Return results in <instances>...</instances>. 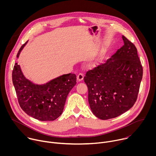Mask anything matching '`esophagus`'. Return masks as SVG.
<instances>
[{"label":"esophagus","mask_w":156,"mask_h":156,"mask_svg":"<svg viewBox=\"0 0 156 156\" xmlns=\"http://www.w3.org/2000/svg\"><path fill=\"white\" fill-rule=\"evenodd\" d=\"M83 78H84V75H83L82 73H80V74L78 75V76H77V80H78V81H82V80H83Z\"/></svg>","instance_id":"1"}]
</instances>
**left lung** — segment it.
Segmentation results:
<instances>
[{
    "label": "left lung",
    "mask_w": 156,
    "mask_h": 156,
    "mask_svg": "<svg viewBox=\"0 0 156 156\" xmlns=\"http://www.w3.org/2000/svg\"><path fill=\"white\" fill-rule=\"evenodd\" d=\"M122 39L123 46L84 78L91 110L101 120L122 115L133 106L138 97L143 67L134 44L123 36Z\"/></svg>",
    "instance_id": "left-lung-1"
}]
</instances>
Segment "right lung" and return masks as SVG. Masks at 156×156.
I'll use <instances>...</instances> for the list:
<instances>
[{"label":"right lung","instance_id":"obj_1","mask_svg":"<svg viewBox=\"0 0 156 156\" xmlns=\"http://www.w3.org/2000/svg\"><path fill=\"white\" fill-rule=\"evenodd\" d=\"M27 42L20 49L18 58ZM12 81L22 110L37 120L52 121L62 114L66 98L76 83V76L72 73L65 74L46 83L36 84L25 77L16 62Z\"/></svg>","mask_w":156,"mask_h":156}]
</instances>
